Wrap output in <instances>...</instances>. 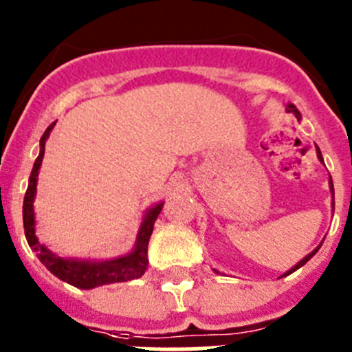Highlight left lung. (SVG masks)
Here are the masks:
<instances>
[{
    "label": "left lung",
    "instance_id": "obj_1",
    "mask_svg": "<svg viewBox=\"0 0 352 352\" xmlns=\"http://www.w3.org/2000/svg\"><path fill=\"white\" fill-rule=\"evenodd\" d=\"M287 111H289V113H294V114H296V118H300V113H298V109L296 107H294V105H289V107H287ZM317 157H319V160H321L322 162V155H321V151H319V148H317ZM329 183H331V194H333L335 195V192H333V182H329ZM333 206H335V203H333ZM317 250H319V248H316V250H314L312 252V254H309V256H307V257H305V259H301L300 261V263H298L296 264V266H294V268H291V270H289V272L287 273H285V275H289V273H292V272H296V270L298 268H301V266H303V264L305 263H307V261H310V259H312V257L314 256H316V252ZM284 275V276H285Z\"/></svg>",
    "mask_w": 352,
    "mask_h": 352
}]
</instances>
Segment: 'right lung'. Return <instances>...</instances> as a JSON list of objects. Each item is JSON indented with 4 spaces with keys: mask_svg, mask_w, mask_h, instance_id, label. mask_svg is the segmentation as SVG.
<instances>
[{
    "mask_svg": "<svg viewBox=\"0 0 352 352\" xmlns=\"http://www.w3.org/2000/svg\"><path fill=\"white\" fill-rule=\"evenodd\" d=\"M52 125L47 126V130L43 132L42 139H40V155L35 160V166L31 170L30 185H28L26 195H24L23 204V222H24V234H26L28 245L36 252V257L40 263L58 278L63 282H68L74 287L79 289H93L98 285L114 284V282H126L139 278L144 275L146 266H148V241L149 236L153 232L155 220H157L158 213L162 211L164 203L157 204L155 208L146 213L144 222L141 226V231L138 234V243L133 252H130L129 256L120 257L114 261H105V263H89V261H74V259H63V257L54 256L52 252L40 245L38 238L35 236V214H33V199H35L36 192V178H38V169L42 164L43 153H45V141H47L49 133H51Z\"/></svg>",
    "mask_w": 352,
    "mask_h": 352,
    "instance_id": "add662e5",
    "label": "right lung"
}]
</instances>
